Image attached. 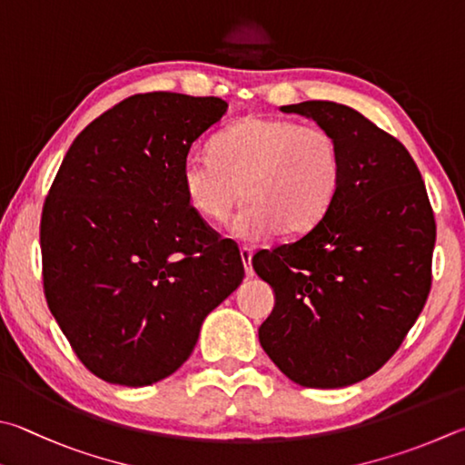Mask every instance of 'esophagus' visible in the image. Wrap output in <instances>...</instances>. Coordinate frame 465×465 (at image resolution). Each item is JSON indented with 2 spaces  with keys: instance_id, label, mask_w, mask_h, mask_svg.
Returning <instances> with one entry per match:
<instances>
[{
  "instance_id": "esophagus-1",
  "label": "esophagus",
  "mask_w": 465,
  "mask_h": 465,
  "mask_svg": "<svg viewBox=\"0 0 465 465\" xmlns=\"http://www.w3.org/2000/svg\"><path fill=\"white\" fill-rule=\"evenodd\" d=\"M240 256H242V262H243V270H246V276H252L254 274V268H252V250L250 248H240Z\"/></svg>"
}]
</instances>
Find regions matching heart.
<instances>
[{"mask_svg": "<svg viewBox=\"0 0 465 465\" xmlns=\"http://www.w3.org/2000/svg\"><path fill=\"white\" fill-rule=\"evenodd\" d=\"M340 142L321 125L248 115L217 134L211 152H191L181 164L191 209L222 222L243 197L230 230L256 242L281 230L301 235L321 222L341 187Z\"/></svg>", "mask_w": 465, "mask_h": 465, "instance_id": "obj_1", "label": "heart"}]
</instances>
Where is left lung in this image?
<instances>
[{
    "label": "left lung",
    "mask_w": 465,
    "mask_h": 465,
    "mask_svg": "<svg viewBox=\"0 0 465 465\" xmlns=\"http://www.w3.org/2000/svg\"><path fill=\"white\" fill-rule=\"evenodd\" d=\"M340 142L341 187L325 217L292 243L252 258L274 291L260 345L307 388L372 376L399 350L431 289L435 219L409 150L335 101L282 105Z\"/></svg>",
    "instance_id": "obj_1"
}]
</instances>
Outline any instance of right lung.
<instances>
[{
  "mask_svg": "<svg viewBox=\"0 0 465 465\" xmlns=\"http://www.w3.org/2000/svg\"><path fill=\"white\" fill-rule=\"evenodd\" d=\"M227 112L219 97L132 95L71 144L42 209L50 313L93 374L148 386L176 372L201 325L243 281L183 193L181 164Z\"/></svg>",
  "mask_w": 465,
  "mask_h": 465,
  "instance_id": "obj_1",
  "label": "right lung"
}]
</instances>
